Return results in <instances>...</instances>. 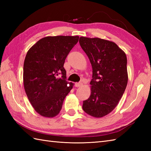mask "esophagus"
Wrapping results in <instances>:
<instances>
[{"mask_svg":"<svg viewBox=\"0 0 151 151\" xmlns=\"http://www.w3.org/2000/svg\"><path fill=\"white\" fill-rule=\"evenodd\" d=\"M82 86V82H76V83H75L76 87H81V86Z\"/></svg>","mask_w":151,"mask_h":151,"instance_id":"34e87169","label":"esophagus"}]
</instances>
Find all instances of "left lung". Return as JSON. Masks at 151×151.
<instances>
[{"label": "left lung", "instance_id": "obj_1", "mask_svg": "<svg viewBox=\"0 0 151 151\" xmlns=\"http://www.w3.org/2000/svg\"><path fill=\"white\" fill-rule=\"evenodd\" d=\"M79 43L90 61L91 95L83 101L86 114L100 118L117 106L128 82L126 54L113 41L81 37Z\"/></svg>", "mask_w": 151, "mask_h": 151}]
</instances>
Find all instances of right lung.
<instances>
[{"instance_id":"add662e5","label":"right lung","mask_w":151,"mask_h":151,"mask_svg":"<svg viewBox=\"0 0 151 151\" xmlns=\"http://www.w3.org/2000/svg\"><path fill=\"white\" fill-rule=\"evenodd\" d=\"M78 39V36H47L28 50L23 66L24 88L35 111L41 116H56L73 88V83L65 80L63 64Z\"/></svg>"}]
</instances>
